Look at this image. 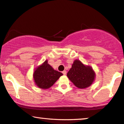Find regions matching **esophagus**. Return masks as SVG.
<instances>
[{
	"label": "esophagus",
	"mask_w": 124,
	"mask_h": 124,
	"mask_svg": "<svg viewBox=\"0 0 124 124\" xmlns=\"http://www.w3.org/2000/svg\"><path fill=\"white\" fill-rule=\"evenodd\" d=\"M66 72H67L66 71H65V70H64L62 71V73H63V75H66Z\"/></svg>",
	"instance_id": "esophagus-1"
}]
</instances>
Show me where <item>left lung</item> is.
Here are the masks:
<instances>
[{
  "label": "left lung",
  "instance_id": "1",
  "mask_svg": "<svg viewBox=\"0 0 124 124\" xmlns=\"http://www.w3.org/2000/svg\"><path fill=\"white\" fill-rule=\"evenodd\" d=\"M67 77L78 88L85 89L93 83L96 74L91 66L84 65L81 61L76 59L67 72Z\"/></svg>",
  "mask_w": 124,
  "mask_h": 124
}]
</instances>
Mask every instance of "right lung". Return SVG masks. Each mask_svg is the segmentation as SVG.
Segmentation results:
<instances>
[{"mask_svg":"<svg viewBox=\"0 0 124 124\" xmlns=\"http://www.w3.org/2000/svg\"><path fill=\"white\" fill-rule=\"evenodd\" d=\"M46 60L34 70L33 77L35 85L39 88H50L63 74L55 70Z\"/></svg>","mask_w":124,"mask_h":124,"instance_id":"add662e5","label":"right lung"}]
</instances>
